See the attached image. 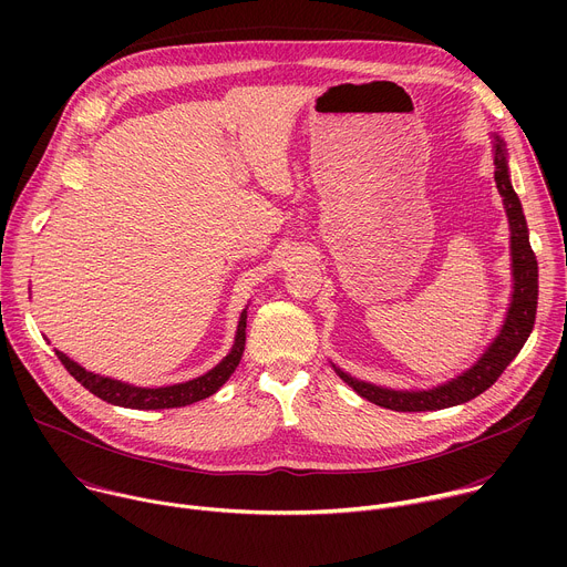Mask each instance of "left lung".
Returning a JSON list of instances; mask_svg holds the SVG:
<instances>
[{
    "instance_id": "1",
    "label": "left lung",
    "mask_w": 567,
    "mask_h": 567,
    "mask_svg": "<svg viewBox=\"0 0 567 567\" xmlns=\"http://www.w3.org/2000/svg\"><path fill=\"white\" fill-rule=\"evenodd\" d=\"M494 179L496 188L505 202V210L512 226V260H514V300L503 326L501 337L492 343V348L482 354V359L466 370L462 377L424 392H399L379 388L365 381H359L343 370L334 368L339 377L357 390L363 399L377 403L381 409L399 411V413H422V411H442L457 406L468 399H475L487 388H492L505 368L516 359L520 348L525 346L536 318V300H538V265L527 237V221L518 202V195L512 188L507 173V152L505 143L496 136V158H494Z\"/></svg>"
}]
</instances>
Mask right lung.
I'll use <instances>...</instances> for the list:
<instances>
[{"mask_svg": "<svg viewBox=\"0 0 567 567\" xmlns=\"http://www.w3.org/2000/svg\"><path fill=\"white\" fill-rule=\"evenodd\" d=\"M245 343H247V313L241 311L239 316V326H237V337H235V346L228 352V357L215 365L210 372H206L204 377H197L193 381L186 383H177V385H166V388H136V385H127L107 377H99L94 372H87L85 368H80L78 363H73L71 359H66L62 352H55L60 363L66 368V372L80 383L85 385L92 394L101 396L107 403H114V406H123V409H138V411H156V409H179V406H188V403L202 401L210 394H215L226 381L228 377L235 372L241 352H245Z\"/></svg>", "mask_w": 567, "mask_h": 567, "instance_id": "1", "label": "right lung"}]
</instances>
